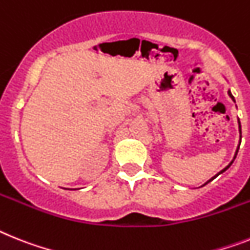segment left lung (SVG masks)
Returning a JSON list of instances; mask_svg holds the SVG:
<instances>
[{"instance_id": "8db88e82", "label": "left lung", "mask_w": 250, "mask_h": 250, "mask_svg": "<svg viewBox=\"0 0 250 250\" xmlns=\"http://www.w3.org/2000/svg\"><path fill=\"white\" fill-rule=\"evenodd\" d=\"M228 94H229V96H230V98H231V99H232V102L235 103V99H234V96H232V94H231V91H230V90H229V91H228ZM238 123H239V132H240V141H242V125H240V121H239V119H238ZM240 141H239V145H238V148H236V151H235V155H234V159H232V160H231V161H230V164H229V165H228V167H224V169H222V170H221V171H219V173L216 174V175H213V177H212V178H211V179H209V180H207L206 183L203 184V186H206V184H207V183H209V182H211V180H213V179H215V178H216V177H217V175H220V174H221V173H224V171H225V170H228L229 167H230V165H231V164H232V163H234V160H235V157H236V155H238V151H239V146H240ZM203 186H202V187H203Z\"/></svg>"}]
</instances>
